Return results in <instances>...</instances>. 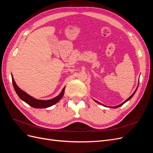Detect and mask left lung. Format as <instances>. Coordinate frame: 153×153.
<instances>
[{
    "label": "left lung",
    "instance_id": "left-lung-1",
    "mask_svg": "<svg viewBox=\"0 0 153 153\" xmlns=\"http://www.w3.org/2000/svg\"><path fill=\"white\" fill-rule=\"evenodd\" d=\"M137 89H136V90L135 91V92H133V94H131V96L130 97H129V98H128V99H127V100H126V101H124V102H123V103H121V105H117V106H112V107H111V108H118V107H119V106H122V105H123V104H124L125 103H126V101H128V100H130V99H131V98H132V97L133 96V95H134V94H135V92H136V91H137ZM96 102H97V103H98V101H96Z\"/></svg>",
    "mask_w": 153,
    "mask_h": 153
}]
</instances>
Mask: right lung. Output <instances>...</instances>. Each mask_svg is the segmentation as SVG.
I'll return each instance as SVG.
<instances>
[{"instance_id": "1", "label": "right lung", "mask_w": 153, "mask_h": 153, "mask_svg": "<svg viewBox=\"0 0 153 153\" xmlns=\"http://www.w3.org/2000/svg\"><path fill=\"white\" fill-rule=\"evenodd\" d=\"M11 76H12V82H13L14 89H15L16 94H18V96L20 97V98L21 100H22L23 101H25V103L31 106L32 107H34L36 108H43L49 107V106H51L55 105V103H57L58 101L62 98V96L64 95V90H65V87L63 88L61 94L52 100H36L34 98H32V96H29V94H27L26 92L23 91L22 89H20V88L18 87V86L16 84L15 80H14L13 75Z\"/></svg>"}]
</instances>
